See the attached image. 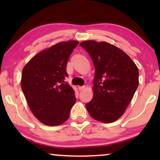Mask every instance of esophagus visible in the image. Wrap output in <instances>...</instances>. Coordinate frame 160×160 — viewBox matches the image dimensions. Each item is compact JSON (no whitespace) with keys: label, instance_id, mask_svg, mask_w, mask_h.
Here are the masks:
<instances>
[{"label":"esophagus","instance_id":"esophagus-1","mask_svg":"<svg viewBox=\"0 0 160 160\" xmlns=\"http://www.w3.org/2000/svg\"><path fill=\"white\" fill-rule=\"evenodd\" d=\"M85 88V87L84 86H82V87H78V90L79 91H82V89H84Z\"/></svg>","mask_w":160,"mask_h":160}]
</instances>
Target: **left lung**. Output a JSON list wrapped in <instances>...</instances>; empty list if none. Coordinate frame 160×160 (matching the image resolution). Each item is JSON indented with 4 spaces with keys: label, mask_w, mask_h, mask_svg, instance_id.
Masks as SVG:
<instances>
[{
    "label": "left lung",
    "mask_w": 160,
    "mask_h": 160,
    "mask_svg": "<svg viewBox=\"0 0 160 160\" xmlns=\"http://www.w3.org/2000/svg\"><path fill=\"white\" fill-rule=\"evenodd\" d=\"M95 68L94 95L86 104L89 115L111 123L121 117L138 87V69L128 54L106 42L83 41Z\"/></svg>",
    "instance_id": "obj_1"
}]
</instances>
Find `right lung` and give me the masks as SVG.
<instances>
[{"instance_id": "obj_1", "label": "right lung", "mask_w": 160, "mask_h": 160, "mask_svg": "<svg viewBox=\"0 0 160 160\" xmlns=\"http://www.w3.org/2000/svg\"><path fill=\"white\" fill-rule=\"evenodd\" d=\"M78 44L76 41L57 43L39 52L22 70L21 87L28 106L47 125L65 122L76 102L75 92L65 80L69 57Z\"/></svg>"}]
</instances>
